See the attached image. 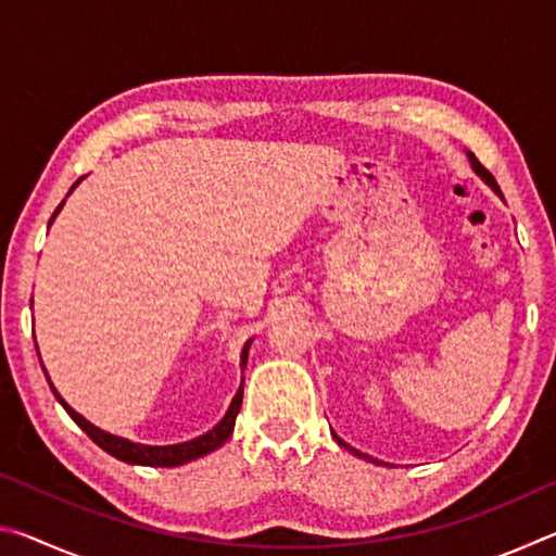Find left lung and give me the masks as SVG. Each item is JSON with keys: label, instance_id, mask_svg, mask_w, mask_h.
<instances>
[{"label": "left lung", "instance_id": "8db88e82", "mask_svg": "<svg viewBox=\"0 0 556 556\" xmlns=\"http://www.w3.org/2000/svg\"><path fill=\"white\" fill-rule=\"evenodd\" d=\"M466 156H468V162H470V166H473V172L478 174V176H481L483 178V181L488 184V186H491L493 188V191H495V195H501V199H503V193H501V188H497V184H495V178L491 176V174H488V168H483V164L481 162H478V159L473 156V152H466ZM505 201V199H503ZM331 434H333V439L338 441V444H341V446H345L348 451H351V454H355V456H361V458H365V460H372V464H375V458H370V456H365V454H361V451H357V448H353V446H348L345 444V441L341 439V437H336V431H331Z\"/></svg>", "mask_w": 556, "mask_h": 556}]
</instances>
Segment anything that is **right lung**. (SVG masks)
<instances>
[{"label":"right lung","mask_w":556,"mask_h":556,"mask_svg":"<svg viewBox=\"0 0 556 556\" xmlns=\"http://www.w3.org/2000/svg\"><path fill=\"white\" fill-rule=\"evenodd\" d=\"M80 181H83V178H78V181H75V184L71 186L68 193H73V188L78 186ZM63 203H65V201H63ZM63 203L59 205V208H55V213H53V218L49 220V225L55 220V215H59V211L63 208ZM250 345H252V338H250L248 343L242 345V353H240V368H242V370H244V365H248ZM39 361H41V357H39ZM43 372H46V368H43ZM46 380H49L51 390H53V394H55V400H59V402L63 404V409L71 414V419H73L75 425H78L83 431H86V434H88L92 441H96V444H98L102 451H108L110 456L125 460V464H135V466H162V468L184 466V464H188V460H195V458H201V456H205V454H211V451H215V448H220V446L225 444V441L230 439L232 429H235V417H238L240 404H242V382H244V378H242L240 390L235 392V397H232V402H230L228 412H225V417H223V419L218 421V425H215L211 431H205V434L195 437V439H191V441H181V444L149 446V444H137V441L122 439V437H117V434H110V431L96 427V425H92V421H88L86 417H83V414L75 412V409L71 407V404L61 397L59 390L53 388L49 372H46Z\"/></svg>","instance_id":"add662e5"}]
</instances>
